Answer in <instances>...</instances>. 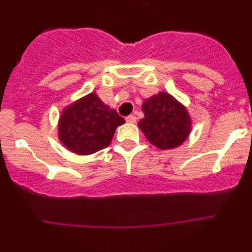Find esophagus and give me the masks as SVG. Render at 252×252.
I'll return each instance as SVG.
<instances>
[{
  "instance_id": "obj_1",
  "label": "esophagus",
  "mask_w": 252,
  "mask_h": 252,
  "mask_svg": "<svg viewBox=\"0 0 252 252\" xmlns=\"http://www.w3.org/2000/svg\"><path fill=\"white\" fill-rule=\"evenodd\" d=\"M126 122H128V124H135L136 122V117L133 115H130L126 117Z\"/></svg>"
}]
</instances>
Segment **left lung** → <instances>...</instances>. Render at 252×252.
<instances>
[{"mask_svg":"<svg viewBox=\"0 0 252 252\" xmlns=\"http://www.w3.org/2000/svg\"><path fill=\"white\" fill-rule=\"evenodd\" d=\"M139 127L154 146L169 150L182 145L192 131L188 111L171 94L159 92L142 103Z\"/></svg>","mask_w":252,"mask_h":252,"instance_id":"left-lung-1","label":"left lung"}]
</instances>
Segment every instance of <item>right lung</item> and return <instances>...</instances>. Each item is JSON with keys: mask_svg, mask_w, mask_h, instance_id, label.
<instances>
[{"mask_svg": "<svg viewBox=\"0 0 252 252\" xmlns=\"http://www.w3.org/2000/svg\"><path fill=\"white\" fill-rule=\"evenodd\" d=\"M125 124L95 93L64 108L59 119V140L78 155H91L110 145L116 128Z\"/></svg>", "mask_w": 252, "mask_h": 252, "instance_id": "add662e5", "label": "right lung"}]
</instances>
